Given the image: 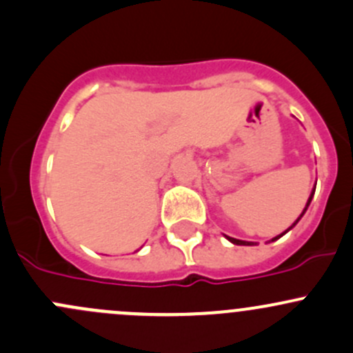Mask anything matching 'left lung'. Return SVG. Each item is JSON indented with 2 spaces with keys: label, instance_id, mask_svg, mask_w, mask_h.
I'll list each match as a JSON object with an SVG mask.
<instances>
[{
  "label": "left lung",
  "instance_id": "1",
  "mask_svg": "<svg viewBox=\"0 0 353 353\" xmlns=\"http://www.w3.org/2000/svg\"><path fill=\"white\" fill-rule=\"evenodd\" d=\"M314 190H316V187H314V188H312V192H311L310 199H307V202H306V207H304V209H303V212H301V216H299V217H297V219H296V221H294V223H292V226H290V228H287V230H285L284 232H281V234H279V236H275V238H272V239H270V241H268V243H272V241H277V239H279V238H282V236H284V234H285V232H289L290 230H292V228H294V226H296V224H297V223H299V221H301V217H303V216H304V214H306L307 207H310V203H311V201H312V195H314ZM224 238H226V239H228V241H231V243H232V245H239V246H255V245H256V243H253V241H243V239H236V238H231V236H228V234H224Z\"/></svg>",
  "mask_w": 353,
  "mask_h": 353
}]
</instances>
